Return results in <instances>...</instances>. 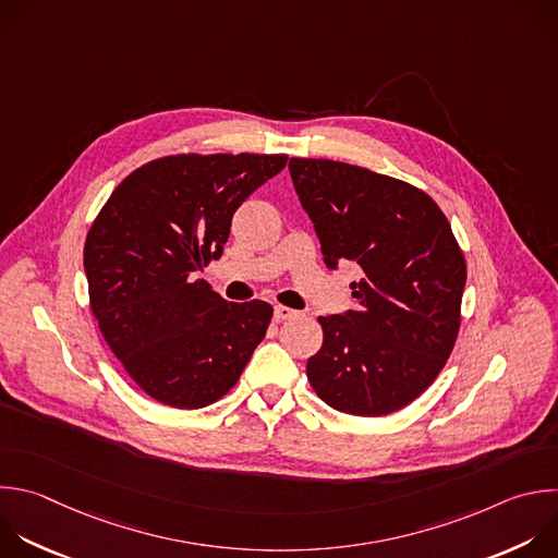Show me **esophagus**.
<instances>
[{
	"label": "esophagus",
	"mask_w": 558,
	"mask_h": 558,
	"mask_svg": "<svg viewBox=\"0 0 558 558\" xmlns=\"http://www.w3.org/2000/svg\"><path fill=\"white\" fill-rule=\"evenodd\" d=\"M295 315H298V311H293V308H289V306H282V304L274 306V319H276V322H284V319H291V317H295Z\"/></svg>",
	"instance_id": "obj_1"
}]
</instances>
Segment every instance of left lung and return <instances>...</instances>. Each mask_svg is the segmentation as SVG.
<instances>
[{
  "mask_svg": "<svg viewBox=\"0 0 558 558\" xmlns=\"http://www.w3.org/2000/svg\"><path fill=\"white\" fill-rule=\"evenodd\" d=\"M289 172L326 267L354 263L356 311L322 315L306 361L317 397L352 416H386L418 399L458 330L466 263L436 202L412 183L332 159L291 157Z\"/></svg>",
  "mask_w": 558,
  "mask_h": 558,
  "instance_id": "1",
  "label": "left lung"
}]
</instances>
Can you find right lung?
Instances as JSON below:
<instances>
[{"mask_svg": "<svg viewBox=\"0 0 558 558\" xmlns=\"http://www.w3.org/2000/svg\"><path fill=\"white\" fill-rule=\"evenodd\" d=\"M287 159H153L122 179L92 223L83 252L92 313L150 399L179 410L219 401L263 341L271 304L228 302L197 271L221 258L234 213Z\"/></svg>", "mask_w": 558, "mask_h": 558, "instance_id": "1", "label": "right lung"}]
</instances>
